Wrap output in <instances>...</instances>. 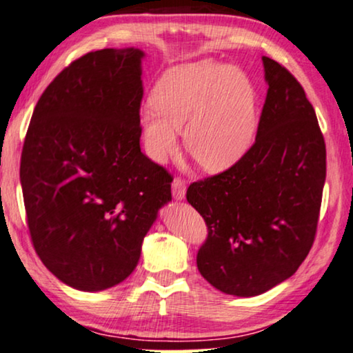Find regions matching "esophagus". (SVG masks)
<instances>
[{"instance_id":"esophagus-1","label":"esophagus","mask_w":353,"mask_h":353,"mask_svg":"<svg viewBox=\"0 0 353 353\" xmlns=\"http://www.w3.org/2000/svg\"><path fill=\"white\" fill-rule=\"evenodd\" d=\"M185 190H187L185 181L181 177H176L174 181H172V196H174V200L177 201L183 200V198H185Z\"/></svg>"}]
</instances>
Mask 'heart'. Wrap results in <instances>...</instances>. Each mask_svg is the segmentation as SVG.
Segmentation results:
<instances>
[{
    "instance_id": "b5f03b06",
    "label": "heart",
    "mask_w": 353,
    "mask_h": 353,
    "mask_svg": "<svg viewBox=\"0 0 353 353\" xmlns=\"http://www.w3.org/2000/svg\"><path fill=\"white\" fill-rule=\"evenodd\" d=\"M155 107L141 113L145 148L163 161L177 148V131L203 170L225 171L250 150L257 131V97L245 73L211 61L163 73L153 89Z\"/></svg>"
}]
</instances>
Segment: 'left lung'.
<instances>
[{
  "instance_id": "obj_1",
  "label": "left lung",
  "mask_w": 353,
  "mask_h": 353,
  "mask_svg": "<svg viewBox=\"0 0 353 353\" xmlns=\"http://www.w3.org/2000/svg\"><path fill=\"white\" fill-rule=\"evenodd\" d=\"M262 63L269 89L256 142L235 166L187 190L208 225L198 270L240 297L299 269L314 245L326 177L325 139L304 89L274 59Z\"/></svg>"
}]
</instances>
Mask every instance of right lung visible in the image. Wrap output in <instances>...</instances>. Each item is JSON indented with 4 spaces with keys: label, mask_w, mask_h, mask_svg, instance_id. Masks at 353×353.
Segmentation results:
<instances>
[{
    "label": "right lung",
    "mask_w": 353,
    "mask_h": 353,
    "mask_svg": "<svg viewBox=\"0 0 353 353\" xmlns=\"http://www.w3.org/2000/svg\"><path fill=\"white\" fill-rule=\"evenodd\" d=\"M141 49L84 54L41 94L21 158L34 251L79 291H103L136 269L172 177L141 152Z\"/></svg>",
    "instance_id": "right-lung-1"
}]
</instances>
